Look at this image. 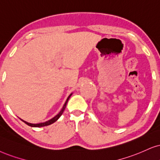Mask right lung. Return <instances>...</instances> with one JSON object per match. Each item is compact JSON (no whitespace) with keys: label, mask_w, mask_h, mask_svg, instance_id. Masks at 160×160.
I'll use <instances>...</instances> for the list:
<instances>
[{"label":"right lung","mask_w":160,"mask_h":160,"mask_svg":"<svg viewBox=\"0 0 160 160\" xmlns=\"http://www.w3.org/2000/svg\"><path fill=\"white\" fill-rule=\"evenodd\" d=\"M72 94H71L68 97V98H67V100H66V102H65V104L63 105V106H62V109H61V111H60V112L58 113V114L56 115L55 117H54L52 119H51V120H48V121H46V122H40V123H37V124H33V123H30V122H26V121H24V120H22V119H21V120L23 121V122H24L26 123V125H29V126H31V127H38V128H39V127H43V126H46V125H51V124H52V123H54V122H56L57 120H58V119L60 118V117L62 115V113H63V112H64V110H65V108H66V104H67V102H68V100H69V98H70V97L72 96Z\"/></svg>","instance_id":"right-lung-1"}]
</instances>
